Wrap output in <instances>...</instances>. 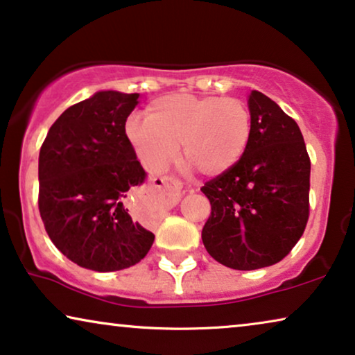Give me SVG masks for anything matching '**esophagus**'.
<instances>
[{"label": "esophagus", "instance_id": "obj_1", "mask_svg": "<svg viewBox=\"0 0 355 355\" xmlns=\"http://www.w3.org/2000/svg\"><path fill=\"white\" fill-rule=\"evenodd\" d=\"M160 182H162V185H153L148 191H146V200L155 202L160 196H162L164 188H170V190H173L177 195H182V182L180 180H177V178H164V180H160ZM131 216H133L135 219H139L138 212H136L135 209H131Z\"/></svg>", "mask_w": 355, "mask_h": 355}]
</instances>
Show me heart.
Masks as SVG:
<instances>
[{
  "mask_svg": "<svg viewBox=\"0 0 355 355\" xmlns=\"http://www.w3.org/2000/svg\"><path fill=\"white\" fill-rule=\"evenodd\" d=\"M126 135L149 168H167L182 144L187 164L217 177L247 153L253 135L252 112L235 97L170 94L146 108V121H130Z\"/></svg>",
  "mask_w": 355,
  "mask_h": 355,
  "instance_id": "1",
  "label": "heart"
}]
</instances>
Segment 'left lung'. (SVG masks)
Masks as SVG:
<instances>
[{
  "mask_svg": "<svg viewBox=\"0 0 355 355\" xmlns=\"http://www.w3.org/2000/svg\"><path fill=\"white\" fill-rule=\"evenodd\" d=\"M248 108L247 153L201 188L211 202L202 243L216 261L239 271L286 258L310 214V157L299 125L258 91L250 94Z\"/></svg>",
  "mask_w": 355,
  "mask_h": 355,
  "instance_id": "1",
  "label": "left lung"
}]
</instances>
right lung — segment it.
Segmentation results:
<instances>
[{"instance_id": "1", "label": "right lung", "mask_w": 355, "mask_h": 355, "mask_svg": "<svg viewBox=\"0 0 355 355\" xmlns=\"http://www.w3.org/2000/svg\"><path fill=\"white\" fill-rule=\"evenodd\" d=\"M139 94L102 91L61 113L40 148L39 211L55 247L98 272L139 263L154 234L131 219L128 190L146 172L126 136Z\"/></svg>"}]
</instances>
